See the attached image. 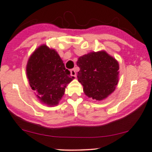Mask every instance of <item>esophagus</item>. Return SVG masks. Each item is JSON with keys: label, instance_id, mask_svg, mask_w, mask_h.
<instances>
[{"label": "esophagus", "instance_id": "esophagus-1", "mask_svg": "<svg viewBox=\"0 0 152 152\" xmlns=\"http://www.w3.org/2000/svg\"><path fill=\"white\" fill-rule=\"evenodd\" d=\"M70 73H71V76L72 77H76V72L74 69L70 70Z\"/></svg>", "mask_w": 152, "mask_h": 152}]
</instances>
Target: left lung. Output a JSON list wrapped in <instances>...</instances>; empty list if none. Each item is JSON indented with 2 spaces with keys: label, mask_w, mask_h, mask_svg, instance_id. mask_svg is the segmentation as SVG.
Masks as SVG:
<instances>
[{
  "label": "left lung",
  "mask_w": 152,
  "mask_h": 152,
  "mask_svg": "<svg viewBox=\"0 0 152 152\" xmlns=\"http://www.w3.org/2000/svg\"><path fill=\"white\" fill-rule=\"evenodd\" d=\"M77 79L88 97L96 101L107 99L119 80V63L105 50L91 52L80 56Z\"/></svg>",
  "instance_id": "1"
}]
</instances>
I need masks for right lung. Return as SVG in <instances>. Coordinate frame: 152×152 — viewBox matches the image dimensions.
I'll list each match as a JSON object with an SVG mask.
<instances>
[{
    "mask_svg": "<svg viewBox=\"0 0 152 152\" xmlns=\"http://www.w3.org/2000/svg\"><path fill=\"white\" fill-rule=\"evenodd\" d=\"M31 88L42 104L49 107L58 105L67 84L74 77L65 68L56 50L46 45H40L31 54L26 66Z\"/></svg>",
    "mask_w": 152,
    "mask_h": 152,
    "instance_id": "right-lung-1",
    "label": "right lung"
}]
</instances>
